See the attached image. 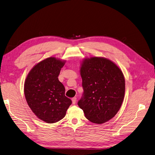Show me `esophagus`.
Masks as SVG:
<instances>
[{
  "label": "esophagus",
  "mask_w": 155,
  "mask_h": 155,
  "mask_svg": "<svg viewBox=\"0 0 155 155\" xmlns=\"http://www.w3.org/2000/svg\"><path fill=\"white\" fill-rule=\"evenodd\" d=\"M71 100H72V103H73V104H75L76 101H77V98L76 97H74L73 98L71 99Z\"/></svg>",
  "instance_id": "34e87169"
}]
</instances>
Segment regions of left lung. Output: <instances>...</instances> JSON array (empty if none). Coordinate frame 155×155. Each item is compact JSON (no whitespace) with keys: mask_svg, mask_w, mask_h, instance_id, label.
I'll list each match as a JSON object with an SVG mask.
<instances>
[{"mask_svg":"<svg viewBox=\"0 0 155 155\" xmlns=\"http://www.w3.org/2000/svg\"><path fill=\"white\" fill-rule=\"evenodd\" d=\"M84 93L78 101L85 117L101 124L114 117L124 99L125 80L121 70L103 57L83 60L80 67Z\"/></svg>","mask_w":155,"mask_h":155,"instance_id":"left-lung-1","label":"left lung"}]
</instances>
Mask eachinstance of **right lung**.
Returning a JSON list of instances; mask_svg holds the SVG:
<instances>
[{"label": "right lung", "instance_id": "obj_1", "mask_svg": "<svg viewBox=\"0 0 155 155\" xmlns=\"http://www.w3.org/2000/svg\"><path fill=\"white\" fill-rule=\"evenodd\" d=\"M64 65V61L47 58L32 68L25 81L24 94L28 105L39 119L47 123L64 118L71 104L58 78Z\"/></svg>", "mask_w": 155, "mask_h": 155}]
</instances>
